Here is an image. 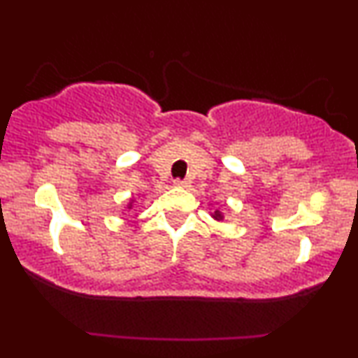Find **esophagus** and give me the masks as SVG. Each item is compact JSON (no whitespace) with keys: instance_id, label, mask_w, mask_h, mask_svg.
I'll list each match as a JSON object with an SVG mask.
<instances>
[{"instance_id":"obj_1","label":"esophagus","mask_w":358,"mask_h":358,"mask_svg":"<svg viewBox=\"0 0 358 358\" xmlns=\"http://www.w3.org/2000/svg\"><path fill=\"white\" fill-rule=\"evenodd\" d=\"M173 185H175V187H178V188H187V187H190V182H188V180L176 178L175 182H173Z\"/></svg>"}]
</instances>
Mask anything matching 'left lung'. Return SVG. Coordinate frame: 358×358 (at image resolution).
I'll list each match as a JSON object with an SVG mask.
<instances>
[{
  "mask_svg": "<svg viewBox=\"0 0 358 358\" xmlns=\"http://www.w3.org/2000/svg\"><path fill=\"white\" fill-rule=\"evenodd\" d=\"M212 217H213V219H215V220H222V213H220L219 210L213 212V213H212Z\"/></svg>",
  "mask_w": 358,
  "mask_h": 358,
  "instance_id": "obj_1",
  "label": "left lung"
}]
</instances>
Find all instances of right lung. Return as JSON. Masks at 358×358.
<instances>
[{"instance_id": "right-lung-1", "label": "right lung", "mask_w": 358, "mask_h": 358, "mask_svg": "<svg viewBox=\"0 0 358 358\" xmlns=\"http://www.w3.org/2000/svg\"><path fill=\"white\" fill-rule=\"evenodd\" d=\"M131 207H133V200H131L129 205H127V208H131Z\"/></svg>"}]
</instances>
